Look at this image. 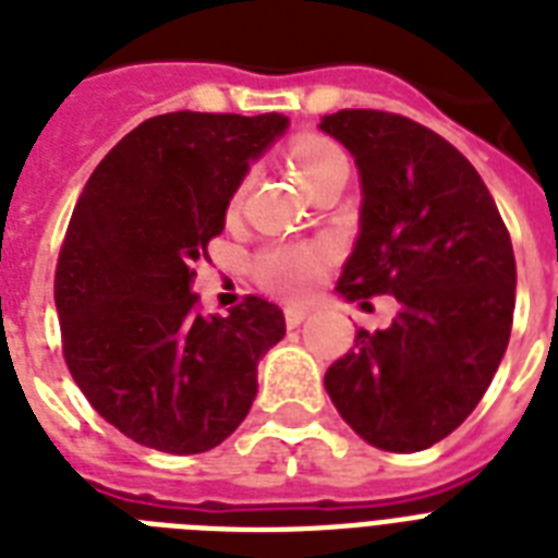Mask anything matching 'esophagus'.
Wrapping results in <instances>:
<instances>
[{
    "instance_id": "esophagus-1",
    "label": "esophagus",
    "mask_w": 558,
    "mask_h": 558,
    "mask_svg": "<svg viewBox=\"0 0 558 558\" xmlns=\"http://www.w3.org/2000/svg\"><path fill=\"white\" fill-rule=\"evenodd\" d=\"M283 315H287L289 330H295V327H301V324L306 322L310 310H306V306H287V310H283Z\"/></svg>"
}]
</instances>
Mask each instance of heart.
Listing matches in <instances>:
<instances>
[{
  "instance_id": "obj_1",
  "label": "heart",
  "mask_w": 558,
  "mask_h": 558,
  "mask_svg": "<svg viewBox=\"0 0 558 558\" xmlns=\"http://www.w3.org/2000/svg\"><path fill=\"white\" fill-rule=\"evenodd\" d=\"M289 170L295 173V179L304 185V191L327 177L332 168L348 165L344 153L327 138L318 135H304L298 138L287 153ZM240 202V191L231 199V210ZM332 263V248L327 243H275L269 248H263L254 260V271L263 287L280 295H304L315 287V280L322 278V271Z\"/></svg>"
}]
</instances>
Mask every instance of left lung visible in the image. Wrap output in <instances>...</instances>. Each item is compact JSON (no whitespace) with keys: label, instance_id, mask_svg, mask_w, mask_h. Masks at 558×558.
I'll list each match as a JSON object with an SVG mask.
<instances>
[{"label":"left lung","instance_id":"1","mask_svg":"<svg viewBox=\"0 0 558 558\" xmlns=\"http://www.w3.org/2000/svg\"><path fill=\"white\" fill-rule=\"evenodd\" d=\"M318 130L344 144L362 185L339 298H397L388 330H359L324 376L341 420L381 451L449 437L489 388L510 341L515 257L484 179L411 118L341 109Z\"/></svg>","mask_w":558,"mask_h":558}]
</instances>
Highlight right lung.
<instances>
[{"mask_svg": "<svg viewBox=\"0 0 558 558\" xmlns=\"http://www.w3.org/2000/svg\"><path fill=\"white\" fill-rule=\"evenodd\" d=\"M287 126L278 112L147 118L74 205L54 275L65 365L92 408L147 449L199 454L226 440L257 397V362L287 332L263 298L222 318L191 292L228 202Z\"/></svg>", "mask_w": 558, "mask_h": 558, "instance_id": "obj_1", "label": "right lung"}]
</instances>
